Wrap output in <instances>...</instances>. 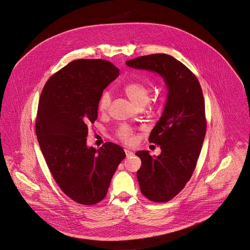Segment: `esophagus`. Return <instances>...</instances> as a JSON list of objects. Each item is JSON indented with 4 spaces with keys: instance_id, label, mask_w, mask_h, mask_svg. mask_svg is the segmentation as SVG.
I'll return each mask as SVG.
<instances>
[{
    "instance_id": "esophagus-1",
    "label": "esophagus",
    "mask_w": 250,
    "mask_h": 250,
    "mask_svg": "<svg viewBox=\"0 0 250 250\" xmlns=\"http://www.w3.org/2000/svg\"><path fill=\"white\" fill-rule=\"evenodd\" d=\"M125 155H126V157H129V156H132V155H133V151L127 150V149H125Z\"/></svg>"
}]
</instances>
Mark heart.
Returning <instances> with one entry per match:
<instances>
[{"label": "heart", "mask_w": 250, "mask_h": 250, "mask_svg": "<svg viewBox=\"0 0 250 250\" xmlns=\"http://www.w3.org/2000/svg\"><path fill=\"white\" fill-rule=\"evenodd\" d=\"M124 92L127 98L131 100L133 104L137 107L141 105H146L150 100V91L146 85L140 82H130L124 87ZM111 103V95L109 92H103L100 96L99 101V110L100 112H105ZM118 137L126 144H131L134 140L133 129L127 125H122L117 129Z\"/></svg>", "instance_id": "heart-1"}]
</instances>
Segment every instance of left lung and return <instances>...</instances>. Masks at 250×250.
Masks as SVG:
<instances>
[{
    "label": "left lung",
    "mask_w": 250,
    "mask_h": 250,
    "mask_svg": "<svg viewBox=\"0 0 250 250\" xmlns=\"http://www.w3.org/2000/svg\"><path fill=\"white\" fill-rule=\"evenodd\" d=\"M135 69L158 74L168 90L165 106L149 141L160 146L159 155L138 150L140 190L153 202L174 198L191 178L206 134L203 92L196 76L166 54L142 56L125 62Z\"/></svg>",
    "instance_id": "8db88e82"
}]
</instances>
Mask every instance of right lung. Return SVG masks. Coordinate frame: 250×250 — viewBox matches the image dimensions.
Segmentation results:
<instances>
[{"mask_svg":"<svg viewBox=\"0 0 250 250\" xmlns=\"http://www.w3.org/2000/svg\"><path fill=\"white\" fill-rule=\"evenodd\" d=\"M120 70L103 60H77L55 73L39 103L36 132L42 152L60 188L82 205L103 199L125 152L107 142L87 145L88 125L98 119L100 96Z\"/></svg>","mask_w":250,"mask_h":250,"instance_id":"obj_1","label":"right lung"}]
</instances>
